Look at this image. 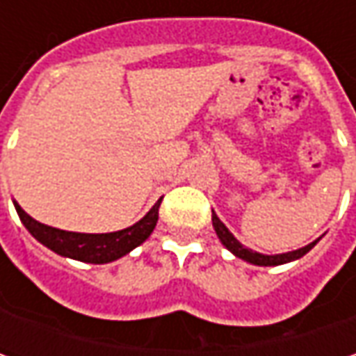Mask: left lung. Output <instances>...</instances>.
I'll return each mask as SVG.
<instances>
[{
	"instance_id": "8db88e82",
	"label": "left lung",
	"mask_w": 356,
	"mask_h": 356,
	"mask_svg": "<svg viewBox=\"0 0 356 356\" xmlns=\"http://www.w3.org/2000/svg\"><path fill=\"white\" fill-rule=\"evenodd\" d=\"M212 224L213 229H216V234H218V238L220 241L226 245L229 252L234 253L236 257L239 259H243V261H250L253 266H281V264H289V261H293V259H299V257H303L305 253L317 243V241H313V243H309L305 248H301V250H295V252H287V253H277V255H264V253H257L253 252V250H248V248H243L241 243H239L238 239L234 238V234L224 226V222L212 212Z\"/></svg>"
}]
</instances>
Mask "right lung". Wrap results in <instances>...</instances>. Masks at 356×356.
<instances>
[{
  "label": "right lung",
  "instance_id": "obj_1",
  "mask_svg": "<svg viewBox=\"0 0 356 356\" xmlns=\"http://www.w3.org/2000/svg\"><path fill=\"white\" fill-rule=\"evenodd\" d=\"M160 202L162 200H158L152 206V210L134 226L120 229V232H111V234H79V232H65V229L45 226V224L33 220L29 213L23 212L17 202H13V204H15V210L19 213L23 226L27 227L29 234L37 241H41L45 248L59 253L63 257H71V259H79V261L108 264V261H115L118 257L127 255L134 248H138L144 239L152 234L158 222Z\"/></svg>",
  "mask_w": 356,
  "mask_h": 356
}]
</instances>
